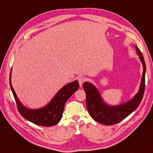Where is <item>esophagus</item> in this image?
<instances>
[{
    "label": "esophagus",
    "instance_id": "1",
    "mask_svg": "<svg viewBox=\"0 0 153 153\" xmlns=\"http://www.w3.org/2000/svg\"><path fill=\"white\" fill-rule=\"evenodd\" d=\"M85 80H86V79H85V78L84 77H79V78H78V81H79L80 87L82 86V85L85 82Z\"/></svg>",
    "mask_w": 153,
    "mask_h": 153
}]
</instances>
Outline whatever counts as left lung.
Wrapping results in <instances>:
<instances>
[{"label":"left lung","instance_id":"left-lung-1","mask_svg":"<svg viewBox=\"0 0 153 153\" xmlns=\"http://www.w3.org/2000/svg\"><path fill=\"white\" fill-rule=\"evenodd\" d=\"M135 48L143 65V72L139 91L131 100L117 105H108L103 100L101 94L94 85L89 82H85L83 85V89L86 93V105L88 111L92 118L102 125H113L120 123L137 109L143 98L146 66L143 56L139 48L137 46H135Z\"/></svg>","mask_w":153,"mask_h":153}]
</instances>
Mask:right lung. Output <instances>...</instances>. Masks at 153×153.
Instances as JSON below:
<instances>
[{"label":"right lung","instance_id":"obj_1","mask_svg":"<svg viewBox=\"0 0 153 153\" xmlns=\"http://www.w3.org/2000/svg\"><path fill=\"white\" fill-rule=\"evenodd\" d=\"M10 85L20 114L31 123L42 126H55L60 121L66 101L79 87L78 81H74L60 88L44 107L39 109H29L23 105L17 98L12 85L11 74L10 76Z\"/></svg>","mask_w":153,"mask_h":153}]
</instances>
